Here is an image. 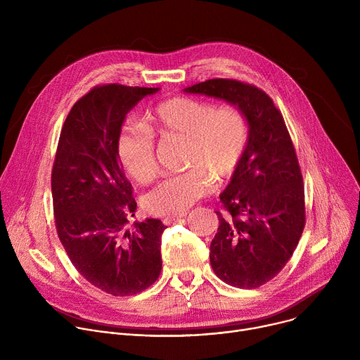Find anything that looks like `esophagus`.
Returning a JSON list of instances; mask_svg holds the SVG:
<instances>
[{
    "label": "esophagus",
    "instance_id": "esophagus-1",
    "mask_svg": "<svg viewBox=\"0 0 360 360\" xmlns=\"http://www.w3.org/2000/svg\"><path fill=\"white\" fill-rule=\"evenodd\" d=\"M185 215H186V212H182V214H179V215H174V217H165V218L162 219V222H164L165 225H172V224L178 222L181 218H184Z\"/></svg>",
    "mask_w": 360,
    "mask_h": 360
}]
</instances>
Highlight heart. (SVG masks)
<instances>
[{"mask_svg": "<svg viewBox=\"0 0 360 360\" xmlns=\"http://www.w3.org/2000/svg\"><path fill=\"white\" fill-rule=\"evenodd\" d=\"M185 139L184 174L169 176L143 198L146 212L158 217L179 215L219 182L231 179L242 165L249 146L248 117L236 107H218L193 96H174L155 105L148 114L146 127L129 124L122 128L117 150L127 174L138 184L157 176L155 139Z\"/></svg>", "mask_w": 360, "mask_h": 360, "instance_id": "1", "label": "heart"}]
</instances>
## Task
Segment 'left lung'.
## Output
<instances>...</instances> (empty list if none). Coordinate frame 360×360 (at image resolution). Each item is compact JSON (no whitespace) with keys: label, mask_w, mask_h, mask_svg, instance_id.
<instances>
[{"label":"left lung","mask_w":360,"mask_h":360,"mask_svg":"<svg viewBox=\"0 0 360 360\" xmlns=\"http://www.w3.org/2000/svg\"><path fill=\"white\" fill-rule=\"evenodd\" d=\"M185 92L222 98L249 120L250 139L240 168L221 195L225 214L211 242L214 272L225 283L256 289L292 258L302 236L304 186L282 112L253 84L214 78Z\"/></svg>","instance_id":"1"}]
</instances>
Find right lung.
Returning <instances> with one entry per match:
<instances>
[{
    "label": "right lung",
    "instance_id": "1",
    "mask_svg": "<svg viewBox=\"0 0 360 360\" xmlns=\"http://www.w3.org/2000/svg\"><path fill=\"white\" fill-rule=\"evenodd\" d=\"M157 91L122 84L89 89L63 125L51 172L56 228L71 264L112 296L145 290L162 269L167 226L146 219L127 229L136 202L117 150L127 112Z\"/></svg>",
    "mask_w": 360,
    "mask_h": 360
}]
</instances>
